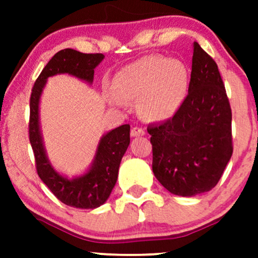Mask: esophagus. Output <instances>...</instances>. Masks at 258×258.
I'll return each mask as SVG.
<instances>
[{"mask_svg":"<svg viewBox=\"0 0 258 258\" xmlns=\"http://www.w3.org/2000/svg\"><path fill=\"white\" fill-rule=\"evenodd\" d=\"M144 130L142 127H133L131 130V137H141V136H144Z\"/></svg>","mask_w":258,"mask_h":258,"instance_id":"34e87169","label":"esophagus"}]
</instances>
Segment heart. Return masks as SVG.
<instances>
[{"label": "heart", "mask_w": 258, "mask_h": 258, "mask_svg": "<svg viewBox=\"0 0 258 258\" xmlns=\"http://www.w3.org/2000/svg\"><path fill=\"white\" fill-rule=\"evenodd\" d=\"M114 105L138 100V111L149 121L171 119L188 96L189 73L179 59L147 55L126 65L111 80Z\"/></svg>", "instance_id": "1"}]
</instances>
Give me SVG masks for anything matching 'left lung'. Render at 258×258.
Returning a JSON list of instances; mask_svg holds the SVG:
<instances>
[{
  "label": "left lung",
  "mask_w": 258,
  "mask_h": 258,
  "mask_svg": "<svg viewBox=\"0 0 258 258\" xmlns=\"http://www.w3.org/2000/svg\"><path fill=\"white\" fill-rule=\"evenodd\" d=\"M148 133L153 172L171 194L195 197L217 184L233 154L232 110L217 64L198 42L184 103Z\"/></svg>",
  "instance_id": "1"
}]
</instances>
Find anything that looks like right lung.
<instances>
[{
    "instance_id": "1",
    "label": "right lung",
    "mask_w": 258,
    "mask_h": 258,
    "mask_svg": "<svg viewBox=\"0 0 258 258\" xmlns=\"http://www.w3.org/2000/svg\"><path fill=\"white\" fill-rule=\"evenodd\" d=\"M104 59L100 53L86 54L72 48L55 53L41 72L30 97L29 138L34 150L37 174L61 203L76 209H96L110 197L116 183L121 159L130 146V125H121L100 138L96 155L85 173L68 178L52 166L44 149L40 126V99L47 79L68 74L92 84L94 69Z\"/></svg>"
}]
</instances>
